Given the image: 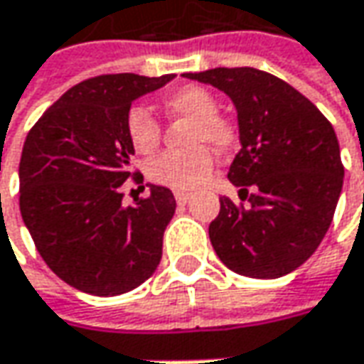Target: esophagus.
Here are the masks:
<instances>
[{
	"label": "esophagus",
	"mask_w": 364,
	"mask_h": 364,
	"mask_svg": "<svg viewBox=\"0 0 364 364\" xmlns=\"http://www.w3.org/2000/svg\"><path fill=\"white\" fill-rule=\"evenodd\" d=\"M174 198L178 204H186L190 200V194L188 192H180V190H178V192H174Z\"/></svg>",
	"instance_id": "1"
}]
</instances>
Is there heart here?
Instances as JSON below:
<instances>
[{
    "mask_svg": "<svg viewBox=\"0 0 364 364\" xmlns=\"http://www.w3.org/2000/svg\"><path fill=\"white\" fill-rule=\"evenodd\" d=\"M164 109L168 115L190 123L182 151H166L147 164V176L151 182L172 190H194L204 184L210 174L215 158L206 146L227 149L235 141V129L229 121L217 113V101L210 92L188 85L164 97ZM125 135L137 154H151L160 146V123L154 115L135 105L125 115Z\"/></svg>",
    "mask_w": 364,
    "mask_h": 364,
    "instance_id": "obj_1",
    "label": "heart"
}]
</instances>
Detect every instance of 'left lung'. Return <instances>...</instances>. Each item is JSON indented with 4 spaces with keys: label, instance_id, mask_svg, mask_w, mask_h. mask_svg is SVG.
Returning a JSON list of instances; mask_svg holds the SVG:
<instances>
[{
    "label": "left lung",
    "instance_id": "1",
    "mask_svg": "<svg viewBox=\"0 0 364 364\" xmlns=\"http://www.w3.org/2000/svg\"><path fill=\"white\" fill-rule=\"evenodd\" d=\"M231 97L241 149L229 170L249 206L220 198L208 235L239 275L275 279L298 269L322 243L343 190L334 127L286 80L251 66L186 73Z\"/></svg>",
    "mask_w": 364,
    "mask_h": 364
}]
</instances>
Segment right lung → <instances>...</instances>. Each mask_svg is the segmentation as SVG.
<instances>
[{"instance_id":"add662e5","label":"right lung","mask_w":364,"mask_h":364,"mask_svg":"<svg viewBox=\"0 0 364 364\" xmlns=\"http://www.w3.org/2000/svg\"><path fill=\"white\" fill-rule=\"evenodd\" d=\"M174 75H101L75 85L30 129L20 160V213L36 249L68 286L92 296H119L141 286L161 259L176 210L174 194L123 206L125 180L141 182L125 135L132 103Z\"/></svg>"}]
</instances>
